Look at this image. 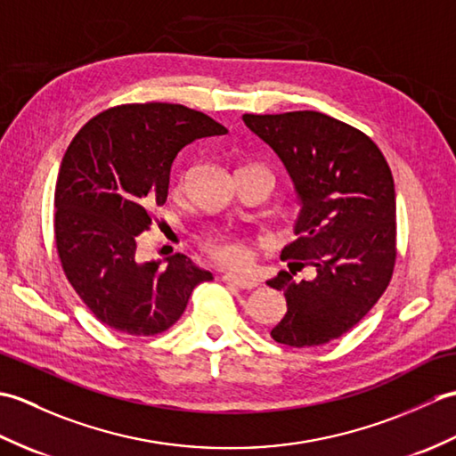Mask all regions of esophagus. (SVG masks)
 Instances as JSON below:
<instances>
[{
	"mask_svg": "<svg viewBox=\"0 0 456 456\" xmlns=\"http://www.w3.org/2000/svg\"><path fill=\"white\" fill-rule=\"evenodd\" d=\"M223 282L227 284H233L240 289H255L258 286V282L255 278H248V276H243V274H235V273H227L223 274Z\"/></svg>",
	"mask_w": 456,
	"mask_h": 456,
	"instance_id": "esophagus-1",
	"label": "esophagus"
}]
</instances>
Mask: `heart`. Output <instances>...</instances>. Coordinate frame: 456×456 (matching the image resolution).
Returning <instances> with one entry per match:
<instances>
[{
	"label": "heart",
	"mask_w": 456,
	"mask_h": 456,
	"mask_svg": "<svg viewBox=\"0 0 456 456\" xmlns=\"http://www.w3.org/2000/svg\"><path fill=\"white\" fill-rule=\"evenodd\" d=\"M203 248L223 265H240L245 260L243 240L229 233H211L203 239Z\"/></svg>",
	"instance_id": "b5f03b06"
}]
</instances>
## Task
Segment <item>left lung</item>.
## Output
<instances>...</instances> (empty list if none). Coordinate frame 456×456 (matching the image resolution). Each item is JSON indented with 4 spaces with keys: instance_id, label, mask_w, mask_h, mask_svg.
<instances>
[{
    "instance_id": "obj_1",
    "label": "left lung",
    "mask_w": 456,
    "mask_h": 456,
    "mask_svg": "<svg viewBox=\"0 0 456 456\" xmlns=\"http://www.w3.org/2000/svg\"><path fill=\"white\" fill-rule=\"evenodd\" d=\"M247 127L274 149L302 201L297 239L284 260L309 265L314 280L282 270L268 280L288 312L270 337L304 348L345 335L388 288L395 266V191L378 144L319 111L245 113Z\"/></svg>"
}]
</instances>
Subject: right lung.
I'll list each match as a JSON object with an SVG mask.
<instances>
[{
    "mask_svg": "<svg viewBox=\"0 0 456 456\" xmlns=\"http://www.w3.org/2000/svg\"><path fill=\"white\" fill-rule=\"evenodd\" d=\"M209 115L180 103H127L95 115L76 133L54 190L56 253L68 282L115 331H167L191 289L213 280L186 255L139 265L137 237L168 198L176 154L201 137L225 134Z\"/></svg>",
    "mask_w": 456,
    "mask_h": 456,
    "instance_id": "add662e5",
    "label": "right lung"
}]
</instances>
